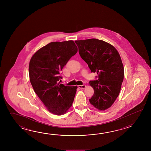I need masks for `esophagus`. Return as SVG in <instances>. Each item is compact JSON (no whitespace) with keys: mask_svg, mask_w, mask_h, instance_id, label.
Listing matches in <instances>:
<instances>
[{"mask_svg":"<svg viewBox=\"0 0 151 151\" xmlns=\"http://www.w3.org/2000/svg\"><path fill=\"white\" fill-rule=\"evenodd\" d=\"M78 88H79L80 89H84V88H85V87H86V85H79V86H78Z\"/></svg>","mask_w":151,"mask_h":151,"instance_id":"obj_1","label":"esophagus"}]
</instances>
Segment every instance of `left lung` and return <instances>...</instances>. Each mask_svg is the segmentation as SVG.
<instances>
[{
	"instance_id": "obj_1",
	"label": "left lung",
	"mask_w": 151,
	"mask_h": 151,
	"mask_svg": "<svg viewBox=\"0 0 151 151\" xmlns=\"http://www.w3.org/2000/svg\"><path fill=\"white\" fill-rule=\"evenodd\" d=\"M80 57L98 80L90 81L94 94L90 102L96 109L105 111L116 101L121 90L124 68L119 52L113 45L97 39L76 40Z\"/></svg>"
}]
</instances>
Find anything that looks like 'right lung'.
I'll return each mask as SVG.
<instances>
[{
	"mask_svg": "<svg viewBox=\"0 0 151 151\" xmlns=\"http://www.w3.org/2000/svg\"><path fill=\"white\" fill-rule=\"evenodd\" d=\"M78 48L73 40L51 42L32 55L29 63V77L35 93L46 109L61 116L72 105L77 86L58 83L60 72Z\"/></svg>",
	"mask_w": 151,
	"mask_h": 151,
	"instance_id": "add662e5",
	"label": "right lung"
}]
</instances>
